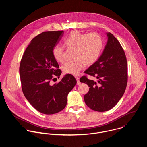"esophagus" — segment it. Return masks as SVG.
<instances>
[{"instance_id":"esophagus-1","label":"esophagus","mask_w":147,"mask_h":147,"mask_svg":"<svg viewBox=\"0 0 147 147\" xmlns=\"http://www.w3.org/2000/svg\"><path fill=\"white\" fill-rule=\"evenodd\" d=\"M75 77H76V79L77 80V85L80 84V81H79V77H77V76H76Z\"/></svg>"}]
</instances>
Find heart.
<instances>
[{
  "label": "heart",
  "instance_id": "b5f03b06",
  "mask_svg": "<svg viewBox=\"0 0 147 147\" xmlns=\"http://www.w3.org/2000/svg\"><path fill=\"white\" fill-rule=\"evenodd\" d=\"M63 43L68 49H73L71 61L61 67L65 74L77 75L86 65H91L97 61L103 48V40L96 33L84 34L79 31L70 32L63 39ZM63 47L56 45L52 49V55L57 62L63 60Z\"/></svg>",
  "mask_w": 147,
  "mask_h": 147
}]
</instances>
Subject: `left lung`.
I'll use <instances>...</instances> for the list:
<instances>
[{
  "instance_id": "left-lung-1",
  "label": "left lung",
  "mask_w": 147,
  "mask_h": 147,
  "mask_svg": "<svg viewBox=\"0 0 147 147\" xmlns=\"http://www.w3.org/2000/svg\"><path fill=\"white\" fill-rule=\"evenodd\" d=\"M107 43L102 53L84 73L96 81L82 77L80 81L90 87L84 96L91 109L105 112L113 108L123 96L127 83V63L123 49L111 32L106 33Z\"/></svg>"
}]
</instances>
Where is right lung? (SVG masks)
<instances>
[{
    "instance_id": "right-lung-1",
    "label": "right lung",
    "mask_w": 147,
    "mask_h": 147,
    "mask_svg": "<svg viewBox=\"0 0 147 147\" xmlns=\"http://www.w3.org/2000/svg\"><path fill=\"white\" fill-rule=\"evenodd\" d=\"M64 31H47L35 36L26 49L20 62V76L23 94L31 105L39 112L52 115L63 109L68 94L77 81L66 74L58 83L51 84L61 71L52 55V49Z\"/></svg>"
}]
</instances>
